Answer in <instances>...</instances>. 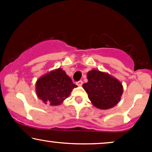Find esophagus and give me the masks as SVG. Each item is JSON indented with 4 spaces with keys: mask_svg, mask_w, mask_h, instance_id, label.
<instances>
[{
    "mask_svg": "<svg viewBox=\"0 0 152 152\" xmlns=\"http://www.w3.org/2000/svg\"><path fill=\"white\" fill-rule=\"evenodd\" d=\"M76 84H77L78 86H81L82 84H83V81H79L76 82Z\"/></svg>",
    "mask_w": 152,
    "mask_h": 152,
    "instance_id": "esophagus-1",
    "label": "esophagus"
}]
</instances>
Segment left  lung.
Wrapping results in <instances>:
<instances>
[{
	"instance_id": "8db88e82",
	"label": "left lung",
	"mask_w": 152,
	"mask_h": 152,
	"mask_svg": "<svg viewBox=\"0 0 152 152\" xmlns=\"http://www.w3.org/2000/svg\"><path fill=\"white\" fill-rule=\"evenodd\" d=\"M88 82L83 88L91 104L99 109H109L120 102L124 88L122 83L109 74L96 69L87 73Z\"/></svg>"
}]
</instances>
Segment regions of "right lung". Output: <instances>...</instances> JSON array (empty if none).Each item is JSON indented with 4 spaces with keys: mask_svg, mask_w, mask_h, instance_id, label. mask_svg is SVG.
I'll list each match as a JSON object with an SVG mask.
<instances>
[{
    "mask_svg": "<svg viewBox=\"0 0 152 152\" xmlns=\"http://www.w3.org/2000/svg\"><path fill=\"white\" fill-rule=\"evenodd\" d=\"M77 86L61 68L43 75L36 83V95L45 104L60 105Z\"/></svg>",
    "mask_w": 152,
    "mask_h": 152,
    "instance_id": "right-lung-1",
    "label": "right lung"
}]
</instances>
